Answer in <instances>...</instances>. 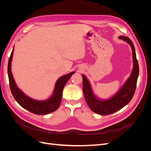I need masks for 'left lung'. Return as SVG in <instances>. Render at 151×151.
<instances>
[{
	"label": "left lung",
	"instance_id": "obj_1",
	"mask_svg": "<svg viewBox=\"0 0 151 151\" xmlns=\"http://www.w3.org/2000/svg\"><path fill=\"white\" fill-rule=\"evenodd\" d=\"M120 39L129 43L132 50L134 67L129 78L122 88L113 96L106 100H101L94 94L89 82L84 75H82L83 81V92L86 103L93 112L101 115H108L115 113L124 107L134 96L137 82L139 74L138 61L137 60L134 45L129 38L120 36Z\"/></svg>",
	"mask_w": 151,
	"mask_h": 151
}]
</instances>
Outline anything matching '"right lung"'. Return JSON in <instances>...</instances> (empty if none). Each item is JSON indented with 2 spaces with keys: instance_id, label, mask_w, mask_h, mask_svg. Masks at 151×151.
Masks as SVG:
<instances>
[{
  "instance_id": "1",
  "label": "right lung",
  "mask_w": 151,
  "mask_h": 151,
  "mask_svg": "<svg viewBox=\"0 0 151 151\" xmlns=\"http://www.w3.org/2000/svg\"><path fill=\"white\" fill-rule=\"evenodd\" d=\"M13 51L11 52V56L9 59L7 72L9 80V86L11 93L16 101L21 106L27 110L33 113L36 115H47L53 111H55L59 107L62 101V91L67 81L70 78V77L74 74V72H72L69 74L62 76L59 78L55 86V89L53 95L48 99L45 101H37L32 99L24 93H22L15 83L14 79L11 72V62L13 55Z\"/></svg>"
}]
</instances>
